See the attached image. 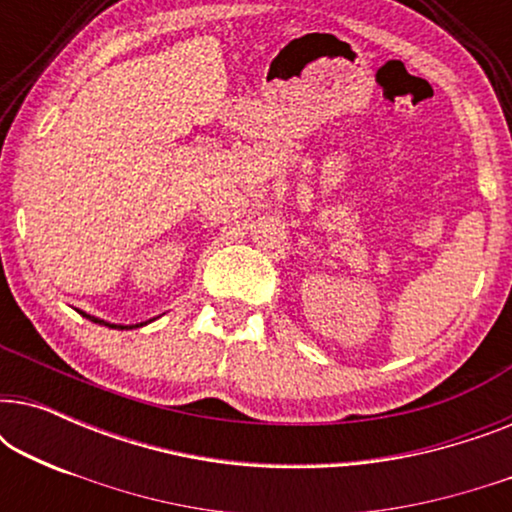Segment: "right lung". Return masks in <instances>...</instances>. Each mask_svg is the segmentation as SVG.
Returning <instances> with one entry per match:
<instances>
[{"mask_svg": "<svg viewBox=\"0 0 512 512\" xmlns=\"http://www.w3.org/2000/svg\"><path fill=\"white\" fill-rule=\"evenodd\" d=\"M81 314H83V317H86V319L95 321V324H104V326H109V328H121V331H123V328H137V326H144V324H137V326H116V324H107V321H102V319H97V317H90V314H86V312H81Z\"/></svg>", "mask_w": 512, "mask_h": 512, "instance_id": "obj_1", "label": "right lung"}]
</instances>
